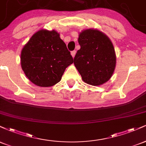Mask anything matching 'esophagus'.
<instances>
[{
  "instance_id": "34e87169",
  "label": "esophagus",
  "mask_w": 146,
  "mask_h": 146,
  "mask_svg": "<svg viewBox=\"0 0 146 146\" xmlns=\"http://www.w3.org/2000/svg\"><path fill=\"white\" fill-rule=\"evenodd\" d=\"M75 54H76V51H75V50H74V51H71V56H73V58H74Z\"/></svg>"
}]
</instances>
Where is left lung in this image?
Masks as SVG:
<instances>
[{
  "mask_svg": "<svg viewBox=\"0 0 146 146\" xmlns=\"http://www.w3.org/2000/svg\"><path fill=\"white\" fill-rule=\"evenodd\" d=\"M80 49L74 58V64L83 81L93 86L103 84L115 71L116 56L111 41L96 29H86L78 38Z\"/></svg>",
  "mask_w": 146,
  "mask_h": 146,
  "instance_id": "left-lung-1",
  "label": "left lung"
}]
</instances>
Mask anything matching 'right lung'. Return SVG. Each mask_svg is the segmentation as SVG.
I'll list each match as a JSON object with an SVG mask.
<instances>
[{
	"instance_id": "1",
	"label": "right lung",
	"mask_w": 146,
	"mask_h": 146,
	"mask_svg": "<svg viewBox=\"0 0 146 146\" xmlns=\"http://www.w3.org/2000/svg\"><path fill=\"white\" fill-rule=\"evenodd\" d=\"M21 66L31 82L42 87L53 86L61 80L73 58L56 31L40 30L21 51Z\"/></svg>"
}]
</instances>
